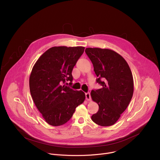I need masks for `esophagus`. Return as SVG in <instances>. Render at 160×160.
I'll return each mask as SVG.
<instances>
[{
	"label": "esophagus",
	"mask_w": 160,
	"mask_h": 160,
	"mask_svg": "<svg viewBox=\"0 0 160 160\" xmlns=\"http://www.w3.org/2000/svg\"><path fill=\"white\" fill-rule=\"evenodd\" d=\"M85 98H86V99L88 101H91V94L89 92L85 93Z\"/></svg>",
	"instance_id": "34e87169"
}]
</instances>
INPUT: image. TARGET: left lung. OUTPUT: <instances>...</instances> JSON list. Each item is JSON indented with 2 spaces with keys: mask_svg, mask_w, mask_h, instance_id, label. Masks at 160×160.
<instances>
[{
  "mask_svg": "<svg viewBox=\"0 0 160 160\" xmlns=\"http://www.w3.org/2000/svg\"><path fill=\"white\" fill-rule=\"evenodd\" d=\"M91 61L102 88L92 90V100L99 105L91 119L101 126L114 124L128 107L133 94L132 72L124 58L109 49L87 48L85 50Z\"/></svg>",
  "mask_w": 160,
  "mask_h": 160,
  "instance_id": "8db88e82",
  "label": "left lung"
}]
</instances>
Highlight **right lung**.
Listing matches in <instances>:
<instances>
[{"label":"right lung","mask_w":160,"mask_h":160,"mask_svg":"<svg viewBox=\"0 0 160 160\" xmlns=\"http://www.w3.org/2000/svg\"><path fill=\"white\" fill-rule=\"evenodd\" d=\"M83 47H54L34 64L29 78L31 94L42 118L50 125L66 123L85 98L82 91L71 89L72 71L83 54Z\"/></svg>","instance_id":"right-lung-1"}]
</instances>
